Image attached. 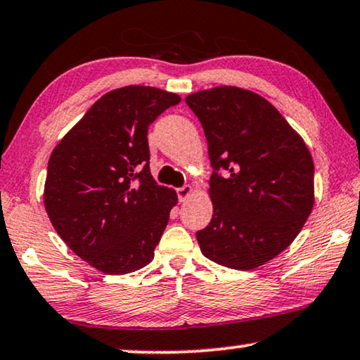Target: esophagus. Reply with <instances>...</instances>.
<instances>
[{"label":"esophagus","instance_id":"obj_1","mask_svg":"<svg viewBox=\"0 0 360 360\" xmlns=\"http://www.w3.org/2000/svg\"><path fill=\"white\" fill-rule=\"evenodd\" d=\"M192 194H194V189H192V186H184V187H179V189H178L179 202H186Z\"/></svg>","mask_w":360,"mask_h":360}]
</instances>
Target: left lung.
Listing matches in <instances>:
<instances>
[{"label":"left lung","mask_w":360,"mask_h":360,"mask_svg":"<svg viewBox=\"0 0 360 360\" xmlns=\"http://www.w3.org/2000/svg\"><path fill=\"white\" fill-rule=\"evenodd\" d=\"M186 103L202 122L214 169L213 217L197 233L202 254L233 270L265 265L312 212V155L281 112L252 90L221 85L187 95Z\"/></svg>","instance_id":"8db88e82"}]
</instances>
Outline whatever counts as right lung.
Segmentation results:
<instances>
[{
    "mask_svg": "<svg viewBox=\"0 0 360 360\" xmlns=\"http://www.w3.org/2000/svg\"><path fill=\"white\" fill-rule=\"evenodd\" d=\"M179 101L157 87L115 89L53 148L43 191L48 218L101 273L126 275L153 260L178 194L150 173L147 131Z\"/></svg>",
    "mask_w": 360,
    "mask_h": 360,
    "instance_id": "add662e5",
    "label": "right lung"
}]
</instances>
